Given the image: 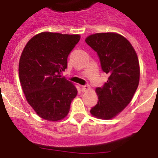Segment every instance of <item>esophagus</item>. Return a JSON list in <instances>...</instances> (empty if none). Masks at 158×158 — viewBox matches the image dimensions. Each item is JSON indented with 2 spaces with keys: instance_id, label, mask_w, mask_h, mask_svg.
I'll return each instance as SVG.
<instances>
[{
  "instance_id": "1",
  "label": "esophagus",
  "mask_w": 158,
  "mask_h": 158,
  "mask_svg": "<svg viewBox=\"0 0 158 158\" xmlns=\"http://www.w3.org/2000/svg\"><path fill=\"white\" fill-rule=\"evenodd\" d=\"M81 89H82V91L85 92V91H88V90H89V89H90V86H89V85H85L82 86Z\"/></svg>"
}]
</instances>
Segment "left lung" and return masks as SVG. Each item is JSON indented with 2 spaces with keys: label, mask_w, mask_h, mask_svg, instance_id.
<instances>
[{
  "label": "left lung",
  "mask_w": 158,
  "mask_h": 158,
  "mask_svg": "<svg viewBox=\"0 0 158 158\" xmlns=\"http://www.w3.org/2000/svg\"><path fill=\"white\" fill-rule=\"evenodd\" d=\"M85 42L98 54L103 71L109 74L104 85L96 89L98 102L90 112L96 118L111 119L130 104L136 92L139 58L131 43L117 33H96Z\"/></svg>",
  "instance_id": "left-lung-1"
}]
</instances>
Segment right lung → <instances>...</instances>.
I'll return each instance as SVG.
<instances>
[{"instance_id":"1","label":"right lung","mask_w":158,"mask_h":158,"mask_svg":"<svg viewBox=\"0 0 158 158\" xmlns=\"http://www.w3.org/2000/svg\"><path fill=\"white\" fill-rule=\"evenodd\" d=\"M79 35L42 32L27 42L19 62V77L27 103L46 120H61L69 111L77 90L62 77L67 58Z\"/></svg>"}]
</instances>
